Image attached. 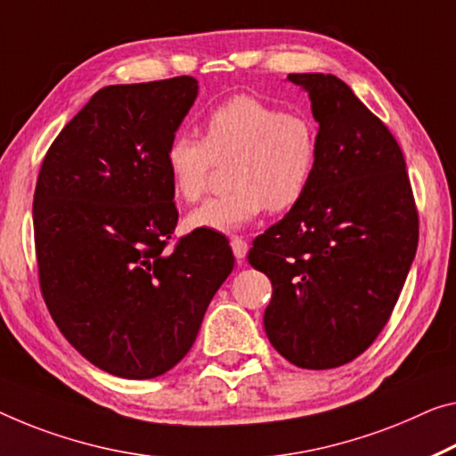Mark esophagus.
Listing matches in <instances>:
<instances>
[{
  "mask_svg": "<svg viewBox=\"0 0 456 456\" xmlns=\"http://www.w3.org/2000/svg\"><path fill=\"white\" fill-rule=\"evenodd\" d=\"M230 247H232V252H234V256H236V261L240 263L244 256H247V252H248V244L242 240V238H232V240H230Z\"/></svg>",
  "mask_w": 456,
  "mask_h": 456,
  "instance_id": "34e87169",
  "label": "esophagus"
}]
</instances>
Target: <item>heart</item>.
I'll return each instance as SVG.
<instances>
[{
  "label": "heart",
  "instance_id": "1",
  "mask_svg": "<svg viewBox=\"0 0 456 456\" xmlns=\"http://www.w3.org/2000/svg\"><path fill=\"white\" fill-rule=\"evenodd\" d=\"M232 159V191L189 212V230L232 234L265 209L285 212L304 198L318 160V130L305 114L281 111L252 95L220 103L201 124V140L175 134L165 167L175 193L185 201L204 195L216 163Z\"/></svg>",
  "mask_w": 456,
  "mask_h": 456
}]
</instances>
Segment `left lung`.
Instances as JSON below:
<instances>
[{"mask_svg": "<svg viewBox=\"0 0 456 456\" xmlns=\"http://www.w3.org/2000/svg\"><path fill=\"white\" fill-rule=\"evenodd\" d=\"M318 122L314 177L252 242L271 279L265 332L301 369H334L370 346L394 312L418 248V212L402 149L345 81L291 73Z\"/></svg>", "mask_w": 456, "mask_h": 456, "instance_id": "8db88e82", "label": "left lung"}]
</instances>
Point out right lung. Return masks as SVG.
<instances>
[{"label":"right lung","instance_id":"1","mask_svg":"<svg viewBox=\"0 0 456 456\" xmlns=\"http://www.w3.org/2000/svg\"><path fill=\"white\" fill-rule=\"evenodd\" d=\"M193 77L108 86L48 149L34 191L40 289L62 336L97 369L152 379L189 353L228 247L177 226L165 151L198 100Z\"/></svg>","mask_w":456,"mask_h":456}]
</instances>
